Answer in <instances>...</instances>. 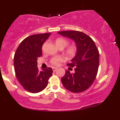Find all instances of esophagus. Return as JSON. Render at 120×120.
<instances>
[{"instance_id": "1", "label": "esophagus", "mask_w": 120, "mask_h": 120, "mask_svg": "<svg viewBox=\"0 0 120 120\" xmlns=\"http://www.w3.org/2000/svg\"><path fill=\"white\" fill-rule=\"evenodd\" d=\"M52 69H53V71H55L57 69V68H56V67H53V68H52Z\"/></svg>"}]
</instances>
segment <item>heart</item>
Returning <instances> with one entry per match:
<instances>
[{
	"label": "heart",
	"mask_w": 120,
	"mask_h": 120,
	"mask_svg": "<svg viewBox=\"0 0 120 120\" xmlns=\"http://www.w3.org/2000/svg\"><path fill=\"white\" fill-rule=\"evenodd\" d=\"M56 45L58 47L65 48L68 45V42L67 40L63 39V38H58L55 41ZM77 52V48L75 46H71L69 47L68 49L66 50V53L68 56L72 57L75 55ZM63 61V59L61 57H53L51 60V63L53 65H58L60 62Z\"/></svg>",
	"instance_id": "obj_1"
}]
</instances>
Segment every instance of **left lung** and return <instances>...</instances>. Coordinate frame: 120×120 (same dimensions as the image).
<instances>
[{
  "label": "left lung",
  "instance_id": "left-lung-1",
  "mask_svg": "<svg viewBox=\"0 0 120 120\" xmlns=\"http://www.w3.org/2000/svg\"><path fill=\"white\" fill-rule=\"evenodd\" d=\"M74 41L77 52L68 65L74 67V73L65 71L61 82L65 89L72 93H81L87 90L95 79L99 64V53L93 40L78 31L57 32Z\"/></svg>",
  "mask_w": 120,
  "mask_h": 120
}]
</instances>
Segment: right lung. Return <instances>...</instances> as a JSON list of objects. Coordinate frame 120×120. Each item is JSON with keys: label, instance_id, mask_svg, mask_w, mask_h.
I'll use <instances>...</instances> for the list:
<instances>
[{"label": "right lung", "instance_id": "right-lung-1", "mask_svg": "<svg viewBox=\"0 0 120 120\" xmlns=\"http://www.w3.org/2000/svg\"><path fill=\"white\" fill-rule=\"evenodd\" d=\"M51 33L34 34L21 42L14 56V68L16 77L25 90L37 93L45 89L52 74V69L40 71L37 59L42 56V47Z\"/></svg>", "mask_w": 120, "mask_h": 120}]
</instances>
